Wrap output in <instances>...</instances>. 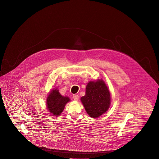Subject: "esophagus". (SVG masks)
Masks as SVG:
<instances>
[{
    "instance_id": "34e87169",
    "label": "esophagus",
    "mask_w": 159,
    "mask_h": 159,
    "mask_svg": "<svg viewBox=\"0 0 159 159\" xmlns=\"http://www.w3.org/2000/svg\"><path fill=\"white\" fill-rule=\"evenodd\" d=\"M73 99H74L75 100L77 101V100H79V96H78L77 94H73Z\"/></svg>"
}]
</instances>
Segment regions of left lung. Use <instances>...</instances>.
I'll return each instance as SVG.
<instances>
[{
    "label": "left lung",
    "mask_w": 159,
    "mask_h": 159,
    "mask_svg": "<svg viewBox=\"0 0 159 159\" xmlns=\"http://www.w3.org/2000/svg\"><path fill=\"white\" fill-rule=\"evenodd\" d=\"M80 100L89 116L97 118L108 111L111 104V95L105 82L98 79L87 83L86 94Z\"/></svg>",
    "instance_id": "left-lung-1"
}]
</instances>
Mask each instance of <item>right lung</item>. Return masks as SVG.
Returning <instances> with one entry per match:
<instances>
[{
  "label": "right lung",
  "instance_id": "1",
  "mask_svg": "<svg viewBox=\"0 0 159 159\" xmlns=\"http://www.w3.org/2000/svg\"><path fill=\"white\" fill-rule=\"evenodd\" d=\"M68 97L62 96L57 89H54L48 94L47 98V109L52 116H60L64 110L65 105L70 101Z\"/></svg>",
  "mask_w": 159,
  "mask_h": 159
}]
</instances>
